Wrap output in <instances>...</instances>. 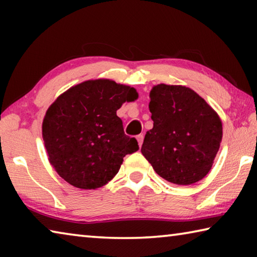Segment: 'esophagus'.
<instances>
[{
    "label": "esophagus",
    "instance_id": "1",
    "mask_svg": "<svg viewBox=\"0 0 257 257\" xmlns=\"http://www.w3.org/2000/svg\"><path fill=\"white\" fill-rule=\"evenodd\" d=\"M136 138H137L138 145H139V147H141V146H142V144H143V141H144V135H143V134H141V135H138V136H137Z\"/></svg>",
    "mask_w": 257,
    "mask_h": 257
}]
</instances>
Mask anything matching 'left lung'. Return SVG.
<instances>
[{"label": "left lung", "instance_id": "left-lung-1", "mask_svg": "<svg viewBox=\"0 0 257 257\" xmlns=\"http://www.w3.org/2000/svg\"><path fill=\"white\" fill-rule=\"evenodd\" d=\"M153 128L142 154L160 177L176 185H193L211 170L222 141V122L193 89L159 84L150 93Z\"/></svg>", "mask_w": 257, "mask_h": 257}]
</instances>
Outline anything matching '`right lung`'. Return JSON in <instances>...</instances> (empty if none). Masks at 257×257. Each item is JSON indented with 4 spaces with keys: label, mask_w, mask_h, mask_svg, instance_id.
I'll list each match as a JSON object with an SVG mask.
<instances>
[{
    "label": "right lung",
    "mask_w": 257,
    "mask_h": 257,
    "mask_svg": "<svg viewBox=\"0 0 257 257\" xmlns=\"http://www.w3.org/2000/svg\"><path fill=\"white\" fill-rule=\"evenodd\" d=\"M137 98L134 87L95 79L72 86L51 104L42 134L50 163L62 179L96 189L114 178L124 156L139 149L124 135L116 110Z\"/></svg>",
    "instance_id": "1"
}]
</instances>
